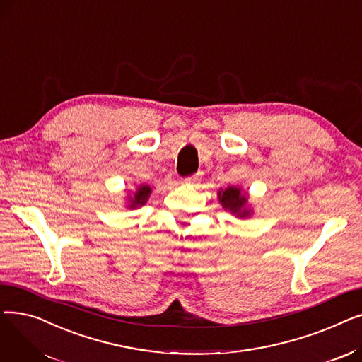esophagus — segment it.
I'll return each mask as SVG.
<instances>
[{"label": "esophagus", "mask_w": 362, "mask_h": 362, "mask_svg": "<svg viewBox=\"0 0 362 362\" xmlns=\"http://www.w3.org/2000/svg\"><path fill=\"white\" fill-rule=\"evenodd\" d=\"M201 179H202V171H198V173H195L194 176L186 177L185 183H187V185H197V183L201 182Z\"/></svg>", "instance_id": "esophagus-1"}]
</instances>
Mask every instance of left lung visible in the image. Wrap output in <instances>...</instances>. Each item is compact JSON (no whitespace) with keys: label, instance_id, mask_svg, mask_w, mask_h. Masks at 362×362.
<instances>
[{"label":"left lung","instance_id":"left-lung-1","mask_svg":"<svg viewBox=\"0 0 362 362\" xmlns=\"http://www.w3.org/2000/svg\"><path fill=\"white\" fill-rule=\"evenodd\" d=\"M218 195H220V202H221L224 210H229V211L238 214L239 217H245L250 214V211L242 210V208L245 206L246 198H245V195H240V189L227 187L226 191L218 192Z\"/></svg>","mask_w":362,"mask_h":362}]
</instances>
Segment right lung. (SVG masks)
<instances>
[{"label":"right lung","mask_w":362,"mask_h":362,"mask_svg":"<svg viewBox=\"0 0 362 362\" xmlns=\"http://www.w3.org/2000/svg\"><path fill=\"white\" fill-rule=\"evenodd\" d=\"M149 194H151L149 186H141L136 191L135 197H133V199H130V208H135L138 205H144L146 202Z\"/></svg>","instance_id":"right-lung-1"}]
</instances>
